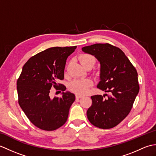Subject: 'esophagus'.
I'll list each match as a JSON object with an SVG mask.
<instances>
[{
	"instance_id": "obj_1",
	"label": "esophagus",
	"mask_w": 156,
	"mask_h": 156,
	"mask_svg": "<svg viewBox=\"0 0 156 156\" xmlns=\"http://www.w3.org/2000/svg\"><path fill=\"white\" fill-rule=\"evenodd\" d=\"M82 97L81 95H76V99H80V98H81Z\"/></svg>"
}]
</instances>
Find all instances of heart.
I'll return each mask as SVG.
<instances>
[{
    "label": "heart",
    "mask_w": 156,
    "mask_h": 156,
    "mask_svg": "<svg viewBox=\"0 0 156 156\" xmlns=\"http://www.w3.org/2000/svg\"><path fill=\"white\" fill-rule=\"evenodd\" d=\"M79 59L84 68L87 67L88 66H92L93 67L96 63V59L94 56L88 54H82L79 56ZM92 85V81L90 79H86V80L77 79L71 82L69 84V89L75 93L82 95L87 93Z\"/></svg>",
    "instance_id": "obj_1"
}]
</instances>
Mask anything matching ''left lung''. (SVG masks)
I'll list each match as a JSON object with an SVG mask.
<instances>
[{"label":"left lung","mask_w":156,"mask_h":156,"mask_svg":"<svg viewBox=\"0 0 156 156\" xmlns=\"http://www.w3.org/2000/svg\"><path fill=\"white\" fill-rule=\"evenodd\" d=\"M82 51L94 55L101 63V81L97 87L111 95L92 96L87 111L89 121L95 127L111 129L130 112L140 90L137 72L121 49L109 44L85 46ZM108 98L104 99L105 95Z\"/></svg>","instance_id":"left-lung-1"}]
</instances>
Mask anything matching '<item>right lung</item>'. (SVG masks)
<instances>
[{
    "label": "right lung",
    "instance_id": "obj_1",
    "mask_svg": "<svg viewBox=\"0 0 156 156\" xmlns=\"http://www.w3.org/2000/svg\"><path fill=\"white\" fill-rule=\"evenodd\" d=\"M76 47L51 48L32 56L16 82L20 107L29 121L42 130H55L67 121L75 95L64 93L66 87L58 82L64 79L66 59ZM52 87L63 92L62 98H50Z\"/></svg>",
    "mask_w": 156,
    "mask_h": 156
}]
</instances>
